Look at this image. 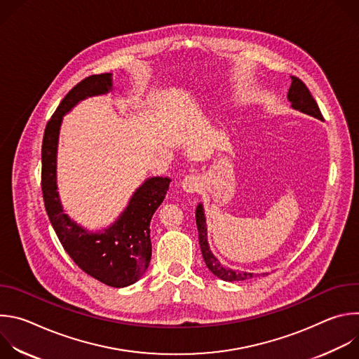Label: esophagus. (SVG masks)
Wrapping results in <instances>:
<instances>
[{
  "instance_id": "34e87169",
  "label": "esophagus",
  "mask_w": 359,
  "mask_h": 359,
  "mask_svg": "<svg viewBox=\"0 0 359 359\" xmlns=\"http://www.w3.org/2000/svg\"><path fill=\"white\" fill-rule=\"evenodd\" d=\"M200 177L197 175H187L184 176V179L182 180V187L183 190H186L187 193H194L200 189Z\"/></svg>"
}]
</instances>
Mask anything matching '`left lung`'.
<instances>
[{"mask_svg":"<svg viewBox=\"0 0 359 359\" xmlns=\"http://www.w3.org/2000/svg\"><path fill=\"white\" fill-rule=\"evenodd\" d=\"M288 100L291 102V107L297 111H301L306 115H311L314 118H318L323 121L321 111L317 105L316 99L313 97L311 92L309 88L305 86V83L298 79L297 76H291V86L288 89L287 95ZM196 224H197V231H198V244L200 250L203 254V259L209 270L217 276L219 278L224 281H243V280H250L254 277L252 273H245V271H234L230 269L223 267L219 260L215 257L213 252L210 251L209 243H208V229H206V217H204L203 206L198 204L196 209Z\"/></svg>","mask_w":359,"mask_h":359,"instance_id":"obj_1","label":"left lung"}]
</instances>
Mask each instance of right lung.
<instances>
[{
    "label": "right lung",
    "mask_w": 359,
    "mask_h": 359,
    "mask_svg": "<svg viewBox=\"0 0 359 359\" xmlns=\"http://www.w3.org/2000/svg\"><path fill=\"white\" fill-rule=\"evenodd\" d=\"M112 89V74L90 75L61 100L46 123L41 159V189L45 210L62 247L88 276L109 287H128L147 270L151 257L150 220L169 190V177H150L132 196L128 208L108 229L89 233L62 210L57 191V150L62 118L79 100Z\"/></svg>",
    "instance_id": "right-lung-1"
}]
</instances>
